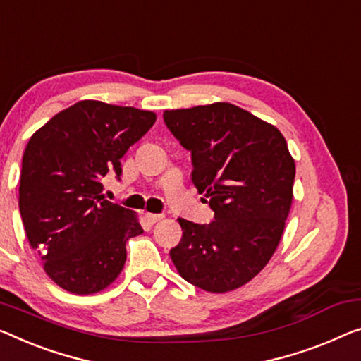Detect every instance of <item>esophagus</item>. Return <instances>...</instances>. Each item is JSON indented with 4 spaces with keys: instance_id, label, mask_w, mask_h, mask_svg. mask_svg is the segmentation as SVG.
I'll use <instances>...</instances> for the list:
<instances>
[{
    "instance_id": "34e87169",
    "label": "esophagus",
    "mask_w": 361,
    "mask_h": 361,
    "mask_svg": "<svg viewBox=\"0 0 361 361\" xmlns=\"http://www.w3.org/2000/svg\"><path fill=\"white\" fill-rule=\"evenodd\" d=\"M146 219H147L149 224H155V222H159V220H162L164 215L162 214H150V212H147L146 214Z\"/></svg>"
}]
</instances>
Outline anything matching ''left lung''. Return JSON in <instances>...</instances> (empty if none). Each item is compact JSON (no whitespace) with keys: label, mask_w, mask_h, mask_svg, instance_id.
<instances>
[{"label":"left lung","mask_w":361,"mask_h":361,"mask_svg":"<svg viewBox=\"0 0 361 361\" xmlns=\"http://www.w3.org/2000/svg\"><path fill=\"white\" fill-rule=\"evenodd\" d=\"M164 121L191 152V180L214 220L178 219L183 236L170 257L180 276L211 293L240 288L276 252L293 199L295 160L271 123L215 102L165 110Z\"/></svg>","instance_id":"obj_1"}]
</instances>
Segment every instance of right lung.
<instances>
[{
    "mask_svg": "<svg viewBox=\"0 0 361 361\" xmlns=\"http://www.w3.org/2000/svg\"><path fill=\"white\" fill-rule=\"evenodd\" d=\"M157 120L154 111L80 100L32 134L23 157L19 211L43 271L66 292L90 295L116 281L137 215L102 195L121 157Z\"/></svg>",
    "mask_w": 361,
    "mask_h": 361,
    "instance_id": "1",
    "label": "right lung"
}]
</instances>
